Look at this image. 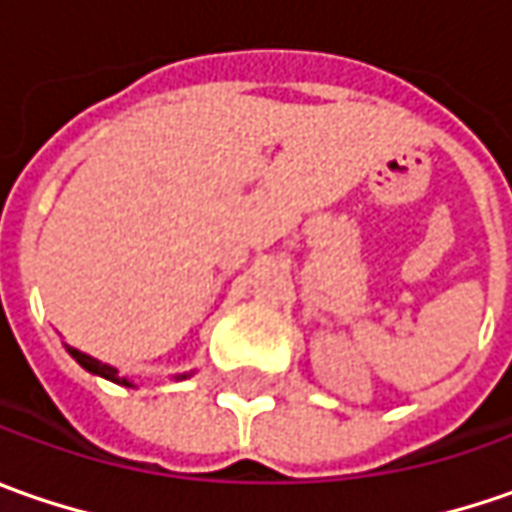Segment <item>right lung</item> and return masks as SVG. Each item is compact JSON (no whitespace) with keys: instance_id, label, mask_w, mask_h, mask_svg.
<instances>
[{"instance_id":"right-lung-1","label":"right lung","mask_w":512,"mask_h":512,"mask_svg":"<svg viewBox=\"0 0 512 512\" xmlns=\"http://www.w3.org/2000/svg\"><path fill=\"white\" fill-rule=\"evenodd\" d=\"M67 348V354L73 357V360L79 362L84 371H90V374H96V377H104L110 379V382H115V385H127V388H138L133 379L127 377V374H121L115 365H107V362L96 360V357H90V354H84V351H79V348H73V345H64ZM195 371H186V374H175L172 379H186L192 377Z\"/></svg>"}]
</instances>
